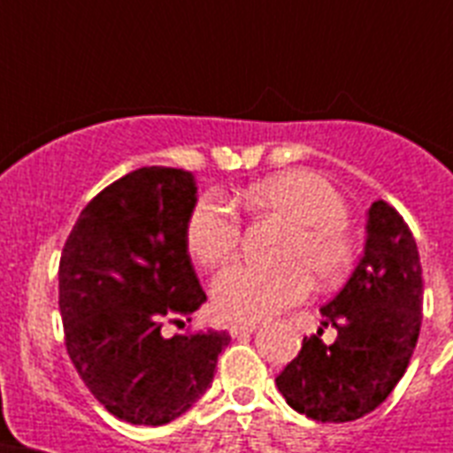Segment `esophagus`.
<instances>
[{
  "instance_id": "1",
  "label": "esophagus",
  "mask_w": 453,
  "mask_h": 453,
  "mask_svg": "<svg viewBox=\"0 0 453 453\" xmlns=\"http://www.w3.org/2000/svg\"><path fill=\"white\" fill-rule=\"evenodd\" d=\"M256 329H258V324H256V322H245V324H231V326H229V334L234 335V338H242V335H250V334H254Z\"/></svg>"
}]
</instances>
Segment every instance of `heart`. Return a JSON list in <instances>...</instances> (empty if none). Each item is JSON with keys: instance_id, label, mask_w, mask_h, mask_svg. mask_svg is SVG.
I'll use <instances>...</instances> for the list:
<instances>
[{"instance_id": "obj_1", "label": "heart", "mask_w": 453, "mask_h": 453, "mask_svg": "<svg viewBox=\"0 0 453 453\" xmlns=\"http://www.w3.org/2000/svg\"><path fill=\"white\" fill-rule=\"evenodd\" d=\"M256 211L288 222L274 265L234 263L213 279V303L222 318L261 322L299 303L311 292V276L322 286L340 281L358 254L347 226V203L334 183L311 170H290L247 188ZM242 224L218 192L195 202L186 219V247L199 265L218 267L238 251Z\"/></svg>"}]
</instances>
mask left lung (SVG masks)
<instances>
[{"instance_id": "left-lung-1", "label": "left lung", "mask_w": 453, "mask_h": 453, "mask_svg": "<svg viewBox=\"0 0 453 453\" xmlns=\"http://www.w3.org/2000/svg\"><path fill=\"white\" fill-rule=\"evenodd\" d=\"M422 265L402 215L379 199L367 213L365 251L342 290L322 306L331 345L303 338L276 376L297 413L315 422H351L381 406L406 372L422 326Z\"/></svg>"}]
</instances>
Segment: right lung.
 Wrapping results in <instances>:
<instances>
[{"label":"right lung","instance_id":"right-lung-1","mask_svg":"<svg viewBox=\"0 0 453 453\" xmlns=\"http://www.w3.org/2000/svg\"><path fill=\"white\" fill-rule=\"evenodd\" d=\"M197 202L190 172L140 167L104 188L79 215L58 265L70 361L108 413L161 426L213 383L226 331L165 338L206 302L186 247Z\"/></svg>","mask_w":453,"mask_h":453}]
</instances>
